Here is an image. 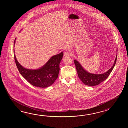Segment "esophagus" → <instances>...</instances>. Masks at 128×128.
Masks as SVG:
<instances>
[{
	"mask_svg": "<svg viewBox=\"0 0 128 128\" xmlns=\"http://www.w3.org/2000/svg\"><path fill=\"white\" fill-rule=\"evenodd\" d=\"M71 52H65L64 53V57H68V56H70V55Z\"/></svg>",
	"mask_w": 128,
	"mask_h": 128,
	"instance_id": "obj_1",
	"label": "esophagus"
}]
</instances>
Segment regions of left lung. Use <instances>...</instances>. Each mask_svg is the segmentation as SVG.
Segmentation results:
<instances>
[{"mask_svg":"<svg viewBox=\"0 0 128 128\" xmlns=\"http://www.w3.org/2000/svg\"><path fill=\"white\" fill-rule=\"evenodd\" d=\"M117 52L112 66L106 72L100 74H95L88 72L82 67V65L77 60H74V63L79 78L80 79L82 82L86 86H94L100 84L106 80L114 67L117 61Z\"/></svg>","mask_w":128,"mask_h":128,"instance_id":"obj_1","label":"left lung"}]
</instances>
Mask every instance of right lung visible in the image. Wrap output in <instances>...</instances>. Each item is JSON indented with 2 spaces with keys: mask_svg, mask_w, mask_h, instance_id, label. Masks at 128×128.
Segmentation results:
<instances>
[{
  "mask_svg": "<svg viewBox=\"0 0 128 128\" xmlns=\"http://www.w3.org/2000/svg\"><path fill=\"white\" fill-rule=\"evenodd\" d=\"M16 38L14 39V48ZM14 58L18 70L24 79L30 84L36 87L46 88L51 86L57 79L60 72V64L64 52L54 55L44 65L38 69L32 70L23 67L17 61L14 54Z\"/></svg>",
  "mask_w": 128,
  "mask_h": 128,
  "instance_id": "1",
  "label": "right lung"
}]
</instances>
